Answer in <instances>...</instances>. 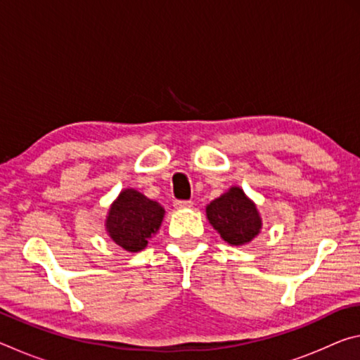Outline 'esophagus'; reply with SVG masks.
Here are the masks:
<instances>
[{"label": "esophagus", "instance_id": "obj_1", "mask_svg": "<svg viewBox=\"0 0 360 360\" xmlns=\"http://www.w3.org/2000/svg\"><path fill=\"white\" fill-rule=\"evenodd\" d=\"M193 203L191 202V200H176L174 202V208L176 210H187V208H191Z\"/></svg>", "mask_w": 360, "mask_h": 360}]
</instances>
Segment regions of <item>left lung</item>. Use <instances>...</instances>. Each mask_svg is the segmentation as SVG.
I'll use <instances>...</instances> for the list:
<instances>
[{
	"label": "left lung",
	"instance_id": "obj_1",
	"mask_svg": "<svg viewBox=\"0 0 360 360\" xmlns=\"http://www.w3.org/2000/svg\"><path fill=\"white\" fill-rule=\"evenodd\" d=\"M206 216L224 241L233 246L249 243L260 231L262 221L255 205L240 187H231L206 208Z\"/></svg>",
	"mask_w": 360,
	"mask_h": 360
}]
</instances>
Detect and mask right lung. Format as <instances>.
Wrapping results in <instances>:
<instances>
[{"label":"right lung","mask_w":360,"mask_h":360,"mask_svg":"<svg viewBox=\"0 0 360 360\" xmlns=\"http://www.w3.org/2000/svg\"><path fill=\"white\" fill-rule=\"evenodd\" d=\"M165 211L133 188L120 192L112 203L106 219V229L115 245L130 252H138L148 246V240L162 224Z\"/></svg>","instance_id":"add662e5"}]
</instances>
